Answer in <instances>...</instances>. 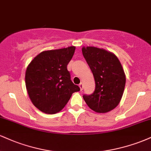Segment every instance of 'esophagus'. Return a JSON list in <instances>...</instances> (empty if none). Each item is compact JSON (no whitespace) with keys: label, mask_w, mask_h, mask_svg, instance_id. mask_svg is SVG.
Returning <instances> with one entry per match:
<instances>
[{"label":"esophagus","mask_w":151,"mask_h":151,"mask_svg":"<svg viewBox=\"0 0 151 151\" xmlns=\"http://www.w3.org/2000/svg\"><path fill=\"white\" fill-rule=\"evenodd\" d=\"M79 88H80V89L82 90L83 89V87H84V85H83L82 83H80V84H79Z\"/></svg>","instance_id":"34e87169"}]
</instances>
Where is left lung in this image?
I'll use <instances>...</instances> for the list:
<instances>
[{"label":"left lung","instance_id":"left-lung-1","mask_svg":"<svg viewBox=\"0 0 151 151\" xmlns=\"http://www.w3.org/2000/svg\"><path fill=\"white\" fill-rule=\"evenodd\" d=\"M82 54L94 77L95 91L84 95V101L96 113H107L120 103L126 84V75L114 53L103 48L83 47Z\"/></svg>","mask_w":151,"mask_h":151}]
</instances>
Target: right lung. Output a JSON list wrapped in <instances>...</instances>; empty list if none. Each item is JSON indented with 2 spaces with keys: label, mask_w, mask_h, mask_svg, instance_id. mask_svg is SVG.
Here are the masks:
<instances>
[{
  "label": "right lung",
  "mask_w": 151,
  "mask_h": 151,
  "mask_svg": "<svg viewBox=\"0 0 151 151\" xmlns=\"http://www.w3.org/2000/svg\"><path fill=\"white\" fill-rule=\"evenodd\" d=\"M76 47H68L38 54L25 72V86L31 101L43 113L60 112L72 93L80 89L70 78L67 66Z\"/></svg>",
  "instance_id": "add662e5"
}]
</instances>
